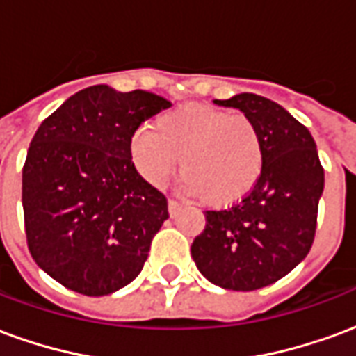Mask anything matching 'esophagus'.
Returning a JSON list of instances; mask_svg holds the SVG:
<instances>
[{
    "instance_id": "1",
    "label": "esophagus",
    "mask_w": 356,
    "mask_h": 356,
    "mask_svg": "<svg viewBox=\"0 0 356 356\" xmlns=\"http://www.w3.org/2000/svg\"><path fill=\"white\" fill-rule=\"evenodd\" d=\"M168 209H170V216H177L179 209H181V204H179L177 200H170L168 202Z\"/></svg>"
}]
</instances>
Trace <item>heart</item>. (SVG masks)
Listing matches in <instances>:
<instances>
[{
	"label": "heart",
	"mask_w": 356,
	"mask_h": 356,
	"mask_svg": "<svg viewBox=\"0 0 356 356\" xmlns=\"http://www.w3.org/2000/svg\"><path fill=\"white\" fill-rule=\"evenodd\" d=\"M129 156L140 177L163 186L177 171L185 191L209 206L242 200L261 177L265 145L244 114L209 104H185L156 120L154 131L139 127L129 140Z\"/></svg>",
	"instance_id": "b5f03b06"
}]
</instances>
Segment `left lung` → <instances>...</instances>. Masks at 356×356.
Wrapping results in <instances>:
<instances>
[{
	"mask_svg": "<svg viewBox=\"0 0 356 356\" xmlns=\"http://www.w3.org/2000/svg\"><path fill=\"white\" fill-rule=\"evenodd\" d=\"M216 104L254 120L265 145L257 185L227 209H208L191 254L209 282L252 291L280 280L313 246L324 170L313 135L288 110L254 93Z\"/></svg>",
	"mask_w": 356,
	"mask_h": 356,
	"instance_id": "1",
	"label": "left lung"
}]
</instances>
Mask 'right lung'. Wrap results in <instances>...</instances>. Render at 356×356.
Segmentation results:
<instances>
[{
  "label": "right lung",
  "mask_w": 356,
  "mask_h": 356,
  "mask_svg": "<svg viewBox=\"0 0 356 356\" xmlns=\"http://www.w3.org/2000/svg\"><path fill=\"white\" fill-rule=\"evenodd\" d=\"M170 101L91 86L38 127L22 168V209L34 261L65 288L108 296L139 275L168 213L140 177L129 140Z\"/></svg>",
  "instance_id": "add662e5"
}]
</instances>
